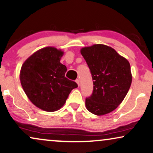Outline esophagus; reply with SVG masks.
Returning <instances> with one entry per match:
<instances>
[{
    "label": "esophagus",
    "mask_w": 153,
    "mask_h": 153,
    "mask_svg": "<svg viewBox=\"0 0 153 153\" xmlns=\"http://www.w3.org/2000/svg\"><path fill=\"white\" fill-rule=\"evenodd\" d=\"M75 82H76V83H77V84H78V86H80V81H79V80H78V79H77V80H75Z\"/></svg>",
    "instance_id": "obj_1"
}]
</instances>
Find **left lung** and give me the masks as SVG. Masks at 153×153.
I'll return each instance as SVG.
<instances>
[{
    "label": "left lung",
    "mask_w": 153,
    "mask_h": 153,
    "mask_svg": "<svg viewBox=\"0 0 153 153\" xmlns=\"http://www.w3.org/2000/svg\"><path fill=\"white\" fill-rule=\"evenodd\" d=\"M80 53L86 61L93 80V92L86 98L90 113L103 115L123 102L132 81L129 62L113 48L97 44L85 47Z\"/></svg>",
    "instance_id": "left-lung-1"
}]
</instances>
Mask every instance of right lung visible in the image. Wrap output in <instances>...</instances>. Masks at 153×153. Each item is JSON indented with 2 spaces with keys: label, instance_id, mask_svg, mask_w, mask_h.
<instances>
[{
  "label": "right lung",
  "instance_id": "add662e5",
  "mask_svg": "<svg viewBox=\"0 0 153 153\" xmlns=\"http://www.w3.org/2000/svg\"><path fill=\"white\" fill-rule=\"evenodd\" d=\"M64 52L53 47L40 49L22 65L20 82L29 100L40 109H60L77 83L65 77L67 68L60 63Z\"/></svg>",
  "mask_w": 153,
  "mask_h": 153
}]
</instances>
